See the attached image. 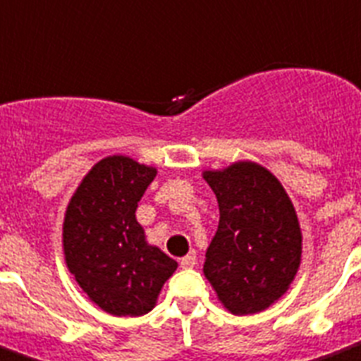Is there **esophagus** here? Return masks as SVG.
<instances>
[{
	"instance_id": "obj_1",
	"label": "esophagus",
	"mask_w": 361,
	"mask_h": 361,
	"mask_svg": "<svg viewBox=\"0 0 361 361\" xmlns=\"http://www.w3.org/2000/svg\"><path fill=\"white\" fill-rule=\"evenodd\" d=\"M181 268H195L196 266V253L195 251H190L189 255H185L183 259L180 260Z\"/></svg>"
}]
</instances>
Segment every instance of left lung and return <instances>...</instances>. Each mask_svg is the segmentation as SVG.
<instances>
[{
  "mask_svg": "<svg viewBox=\"0 0 361 361\" xmlns=\"http://www.w3.org/2000/svg\"><path fill=\"white\" fill-rule=\"evenodd\" d=\"M202 176L220 209L205 279L235 316L266 310L288 292L301 266L302 233L292 200L266 166L250 159Z\"/></svg>",
  "mask_w": 361,
  "mask_h": 361,
  "instance_id": "obj_1",
  "label": "left lung"
}]
</instances>
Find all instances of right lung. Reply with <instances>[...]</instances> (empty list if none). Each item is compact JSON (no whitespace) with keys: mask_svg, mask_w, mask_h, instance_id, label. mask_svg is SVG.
<instances>
[{"mask_svg":"<svg viewBox=\"0 0 361 361\" xmlns=\"http://www.w3.org/2000/svg\"><path fill=\"white\" fill-rule=\"evenodd\" d=\"M157 169L123 154L90 169L62 224L63 260L78 286L111 316H143L156 307L174 259L148 244L135 209Z\"/></svg>","mask_w":361,"mask_h":361,"instance_id":"1","label":"right lung"}]
</instances>
